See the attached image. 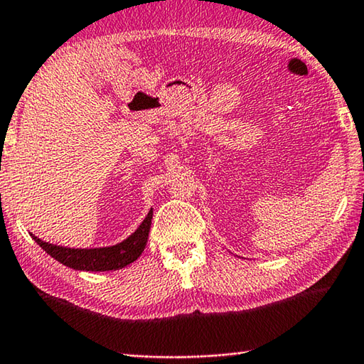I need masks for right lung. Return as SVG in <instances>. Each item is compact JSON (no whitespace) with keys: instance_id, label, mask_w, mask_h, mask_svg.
<instances>
[{"instance_id":"right-lung-1","label":"right lung","mask_w":364,"mask_h":364,"mask_svg":"<svg viewBox=\"0 0 364 364\" xmlns=\"http://www.w3.org/2000/svg\"><path fill=\"white\" fill-rule=\"evenodd\" d=\"M152 223V208L146 215L136 231L132 232L122 242L107 245V247H95V249H73L64 247V245H56L46 241H41L35 234L30 232L33 241L40 247L51 255L54 260L65 264V267L78 269V271H115L122 269L136 262L139 255L143 254L146 247L147 237H149V230Z\"/></svg>"}]
</instances>
